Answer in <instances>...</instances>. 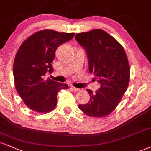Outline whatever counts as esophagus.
Here are the masks:
<instances>
[{
	"mask_svg": "<svg viewBox=\"0 0 151 151\" xmlns=\"http://www.w3.org/2000/svg\"><path fill=\"white\" fill-rule=\"evenodd\" d=\"M70 89H71L73 92H78V91H80V89L76 88V87H74L73 86H70Z\"/></svg>",
	"mask_w": 151,
	"mask_h": 151,
	"instance_id": "obj_1",
	"label": "esophagus"
}]
</instances>
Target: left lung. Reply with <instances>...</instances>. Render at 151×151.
I'll use <instances>...</instances> for the list:
<instances>
[{"mask_svg":"<svg viewBox=\"0 0 151 151\" xmlns=\"http://www.w3.org/2000/svg\"><path fill=\"white\" fill-rule=\"evenodd\" d=\"M75 38L86 52L89 71L101 85L95 92L87 89L90 101L78 107L89 116L104 117L115 109L127 90L130 75L127 55L122 45L101 29L78 33Z\"/></svg>","mask_w":151,"mask_h":151,"instance_id":"1","label":"left lung"}]
</instances>
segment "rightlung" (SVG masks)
I'll return each instance as SVG.
<instances>
[{"label": "right lung", "instance_id": "right-lung-1", "mask_svg": "<svg viewBox=\"0 0 151 151\" xmlns=\"http://www.w3.org/2000/svg\"><path fill=\"white\" fill-rule=\"evenodd\" d=\"M74 33L42 30L31 35L23 42L14 58L13 75L16 90L26 105L38 113H47L57 106L59 91L68 85L48 78L52 73L51 63L55 51L61 44L73 38Z\"/></svg>", "mask_w": 151, "mask_h": 151}]
</instances>
